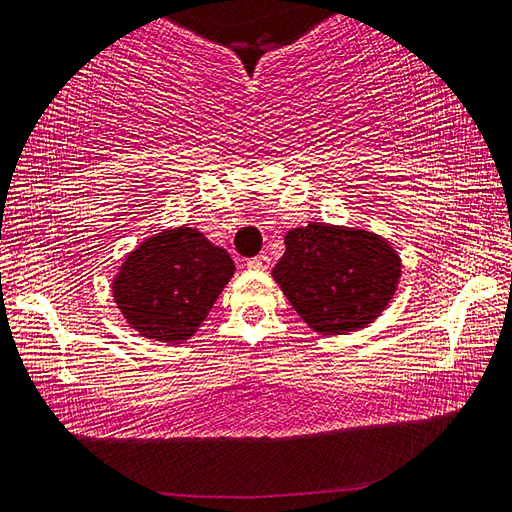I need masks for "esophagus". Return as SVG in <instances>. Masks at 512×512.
<instances>
[{
	"instance_id": "34e87169",
	"label": "esophagus",
	"mask_w": 512,
	"mask_h": 512,
	"mask_svg": "<svg viewBox=\"0 0 512 512\" xmlns=\"http://www.w3.org/2000/svg\"><path fill=\"white\" fill-rule=\"evenodd\" d=\"M269 266H271L269 255H257L253 259H248V269H253V271H266Z\"/></svg>"
}]
</instances>
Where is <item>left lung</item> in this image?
<instances>
[{
  "label": "left lung",
  "mask_w": 512,
  "mask_h": 512,
  "mask_svg": "<svg viewBox=\"0 0 512 512\" xmlns=\"http://www.w3.org/2000/svg\"><path fill=\"white\" fill-rule=\"evenodd\" d=\"M396 248L367 227L310 221L285 234L273 280L319 335L360 330L387 310L401 282Z\"/></svg>",
  "instance_id": "8db88e82"
}]
</instances>
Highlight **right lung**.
Instances as JSON below:
<instances>
[{
  "instance_id": "obj_1",
  "label": "right lung",
  "mask_w": 512,
  "mask_h": 512,
  "mask_svg": "<svg viewBox=\"0 0 512 512\" xmlns=\"http://www.w3.org/2000/svg\"><path fill=\"white\" fill-rule=\"evenodd\" d=\"M232 275L230 253L198 227H164L125 255L111 278V296L127 326L141 337L184 344Z\"/></svg>"
}]
</instances>
